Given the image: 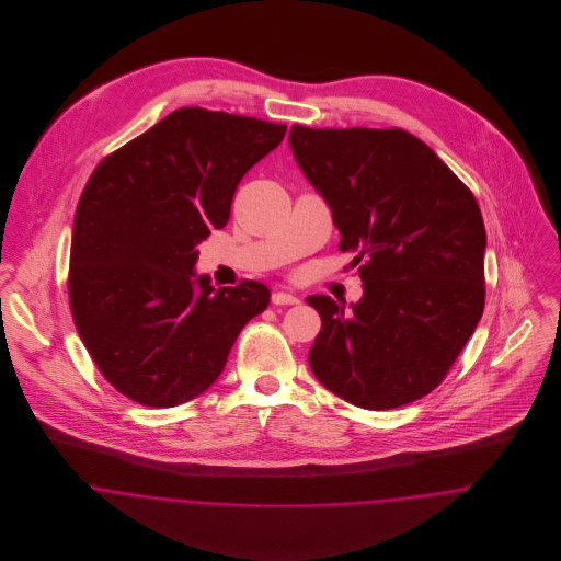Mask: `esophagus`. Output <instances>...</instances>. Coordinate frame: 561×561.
<instances>
[{"label":"esophagus","instance_id":"1","mask_svg":"<svg viewBox=\"0 0 561 561\" xmlns=\"http://www.w3.org/2000/svg\"><path fill=\"white\" fill-rule=\"evenodd\" d=\"M271 300H273L275 305H296V302H298V296L293 293H273Z\"/></svg>","mask_w":561,"mask_h":561}]
</instances>
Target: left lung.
<instances>
[{
    "label": "left lung",
    "mask_w": 561,
    "mask_h": 561,
    "mask_svg": "<svg viewBox=\"0 0 561 561\" xmlns=\"http://www.w3.org/2000/svg\"><path fill=\"white\" fill-rule=\"evenodd\" d=\"M290 149L355 254L364 296L313 294L321 330L309 366L366 410L433 391L483 313L485 229L473 193L423 140L400 128H290Z\"/></svg>",
    "instance_id": "1"
}]
</instances>
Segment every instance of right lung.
I'll list each match as a JSON object with an SVG mask.
<instances>
[{
    "label": "right lung",
    "instance_id": "obj_1",
    "mask_svg": "<svg viewBox=\"0 0 561 561\" xmlns=\"http://www.w3.org/2000/svg\"><path fill=\"white\" fill-rule=\"evenodd\" d=\"M284 124L179 108L96 165L81 193L69 300L81 341L126 398L172 408L220 376L241 328L267 309V286L214 288L197 243L222 229L243 174Z\"/></svg>",
    "mask_w": 561,
    "mask_h": 561
}]
</instances>
